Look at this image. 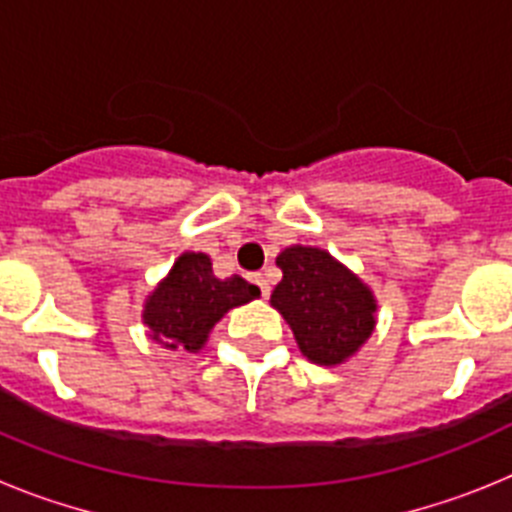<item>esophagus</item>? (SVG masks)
Masks as SVG:
<instances>
[{"instance_id": "esophagus-1", "label": "esophagus", "mask_w": 512, "mask_h": 512, "mask_svg": "<svg viewBox=\"0 0 512 512\" xmlns=\"http://www.w3.org/2000/svg\"><path fill=\"white\" fill-rule=\"evenodd\" d=\"M248 279H251L253 284H259L261 295H264V297H269V282H266V277H264V274H251V277H248Z\"/></svg>"}]
</instances>
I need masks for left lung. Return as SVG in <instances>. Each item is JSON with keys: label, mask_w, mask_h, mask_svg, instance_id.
Returning a JSON list of instances; mask_svg holds the SVG:
<instances>
[{"label": "left lung", "mask_w": 512, "mask_h": 512, "mask_svg": "<svg viewBox=\"0 0 512 512\" xmlns=\"http://www.w3.org/2000/svg\"><path fill=\"white\" fill-rule=\"evenodd\" d=\"M282 282L271 305L295 330L300 351L315 364H341L374 330V297L346 266L320 248L292 246L277 256Z\"/></svg>", "instance_id": "obj_1"}]
</instances>
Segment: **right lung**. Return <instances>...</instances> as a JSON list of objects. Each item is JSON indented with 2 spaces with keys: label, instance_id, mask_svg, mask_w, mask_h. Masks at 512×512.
<instances>
[{
  "label": "right lung",
  "instance_id": "obj_1",
  "mask_svg": "<svg viewBox=\"0 0 512 512\" xmlns=\"http://www.w3.org/2000/svg\"><path fill=\"white\" fill-rule=\"evenodd\" d=\"M261 289L243 277L217 279L205 253H184L148 297L143 323L153 338L166 346H184L197 351L207 341L212 325L223 318L230 307L256 300Z\"/></svg>",
  "mask_w": 512,
  "mask_h": 512
}]
</instances>
